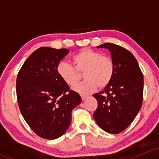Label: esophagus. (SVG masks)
<instances>
[{"label":"esophagus","mask_w":159,"mask_h":159,"mask_svg":"<svg viewBox=\"0 0 159 159\" xmlns=\"http://www.w3.org/2000/svg\"><path fill=\"white\" fill-rule=\"evenodd\" d=\"M81 99H82V100H85V99L87 98V96H86V95H81Z\"/></svg>","instance_id":"34e87169"}]
</instances>
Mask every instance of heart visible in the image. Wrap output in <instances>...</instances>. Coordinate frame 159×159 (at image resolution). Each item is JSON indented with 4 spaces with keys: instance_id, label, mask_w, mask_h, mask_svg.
Segmentation results:
<instances>
[{
    "instance_id": "1",
    "label": "heart",
    "mask_w": 159,
    "mask_h": 159,
    "mask_svg": "<svg viewBox=\"0 0 159 159\" xmlns=\"http://www.w3.org/2000/svg\"><path fill=\"white\" fill-rule=\"evenodd\" d=\"M71 65L61 61L57 65V72L62 81L68 86L75 85L83 72L84 81L77 84L74 90L82 94L93 92L98 86L104 89L113 79L115 65L111 57L90 48H83L74 54Z\"/></svg>"
}]
</instances>
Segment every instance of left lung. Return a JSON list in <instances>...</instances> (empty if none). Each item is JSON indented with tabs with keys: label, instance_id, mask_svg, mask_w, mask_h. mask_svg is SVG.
I'll return each instance as SVG.
<instances>
[{
	"label": "left lung",
	"instance_id": "8db88e82",
	"mask_svg": "<svg viewBox=\"0 0 159 159\" xmlns=\"http://www.w3.org/2000/svg\"><path fill=\"white\" fill-rule=\"evenodd\" d=\"M98 48L109 50L115 71L104 91L93 94L98 102L94 118L104 131L118 134L131 124L142 108L143 75L136 58L127 49L111 43Z\"/></svg>",
	"mask_w": 159,
	"mask_h": 159
}]
</instances>
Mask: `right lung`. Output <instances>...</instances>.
<instances>
[{
	"instance_id": "add662e5",
	"label": "right lung",
	"mask_w": 159,
	"mask_h": 159,
	"mask_svg": "<svg viewBox=\"0 0 159 159\" xmlns=\"http://www.w3.org/2000/svg\"><path fill=\"white\" fill-rule=\"evenodd\" d=\"M68 49L41 47L25 61L17 74V99L20 113L35 134L56 139L69 127L71 111L81 98L59 77L57 67Z\"/></svg>"
}]
</instances>
